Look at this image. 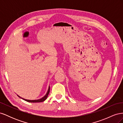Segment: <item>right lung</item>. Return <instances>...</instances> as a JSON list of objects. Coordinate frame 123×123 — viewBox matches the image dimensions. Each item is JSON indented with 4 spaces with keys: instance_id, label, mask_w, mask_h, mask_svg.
I'll return each mask as SVG.
<instances>
[{
    "instance_id": "right-lung-1",
    "label": "right lung",
    "mask_w": 123,
    "mask_h": 123,
    "mask_svg": "<svg viewBox=\"0 0 123 123\" xmlns=\"http://www.w3.org/2000/svg\"><path fill=\"white\" fill-rule=\"evenodd\" d=\"M50 86H49V89H48V92H47V94L45 95V96H43V98H40V99H37V100H27V99H25L21 98H20V96H19V98H21L22 99H23L24 100H25V101L28 102H31V103H39V102H43L44 101V100H45L47 99V97H48V94H49V92H50Z\"/></svg>"
}]
</instances>
